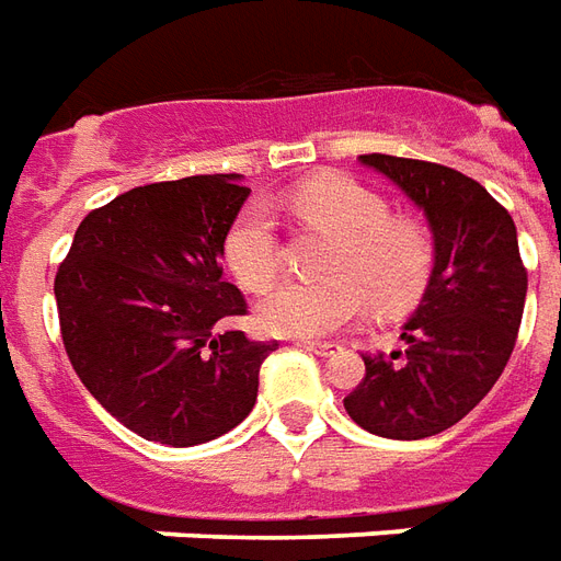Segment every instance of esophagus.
Listing matches in <instances>:
<instances>
[{
  "label": "esophagus",
  "mask_w": 561,
  "mask_h": 561,
  "mask_svg": "<svg viewBox=\"0 0 561 561\" xmlns=\"http://www.w3.org/2000/svg\"><path fill=\"white\" fill-rule=\"evenodd\" d=\"M297 347H302V351H312V354L318 356H335L342 347L333 342H297Z\"/></svg>",
  "instance_id": "1"
}]
</instances>
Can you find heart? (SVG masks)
Masks as SVG:
<instances>
[{"instance_id":"1","label":"heart","mask_w":561,"mask_h":561,"mask_svg":"<svg viewBox=\"0 0 561 561\" xmlns=\"http://www.w3.org/2000/svg\"><path fill=\"white\" fill-rule=\"evenodd\" d=\"M288 205L342 243L333 259L335 279H288L259 302V323L267 333L323 339L365 318L371 302L383 312H401L422 297L434 259L428 234L413 222L392 219L377 193L327 175L297 186ZM222 252L243 288H267L279 270V234L267 207H243L228 228Z\"/></svg>"}]
</instances>
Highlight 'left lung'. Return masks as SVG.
<instances>
[{
    "label": "left lung",
    "mask_w": 561,
    "mask_h": 561,
    "mask_svg": "<svg viewBox=\"0 0 561 561\" xmlns=\"http://www.w3.org/2000/svg\"><path fill=\"white\" fill-rule=\"evenodd\" d=\"M425 214L434 267L404 323L408 351L363 356L365 377L344 410L359 428L422 439L451 428L500 380L526 302V270L508 210L449 165L363 153Z\"/></svg>",
    "instance_id": "1"
}]
</instances>
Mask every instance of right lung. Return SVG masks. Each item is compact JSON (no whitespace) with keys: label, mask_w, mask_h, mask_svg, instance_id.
Returning <instances> with one entry per match:
<instances>
[{"label":"right lung","mask_w":561,"mask_h":561,"mask_svg":"<svg viewBox=\"0 0 561 561\" xmlns=\"http://www.w3.org/2000/svg\"><path fill=\"white\" fill-rule=\"evenodd\" d=\"M247 198L240 175L136 186L82 219L56 273L73 371L139 437L198 446L255 408L276 342L231 330L247 302L222 279V243Z\"/></svg>","instance_id":"1"}]
</instances>
